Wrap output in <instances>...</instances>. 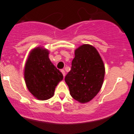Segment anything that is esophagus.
Segmentation results:
<instances>
[{
	"label": "esophagus",
	"instance_id": "34e87169",
	"mask_svg": "<svg viewBox=\"0 0 134 134\" xmlns=\"http://www.w3.org/2000/svg\"><path fill=\"white\" fill-rule=\"evenodd\" d=\"M61 72H62V74H63L64 77V76H65V75H66V73H65V71L64 70H61Z\"/></svg>",
	"mask_w": 134,
	"mask_h": 134
}]
</instances>
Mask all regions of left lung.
Segmentation results:
<instances>
[{"label": "left lung", "mask_w": 134, "mask_h": 134, "mask_svg": "<svg viewBox=\"0 0 134 134\" xmlns=\"http://www.w3.org/2000/svg\"><path fill=\"white\" fill-rule=\"evenodd\" d=\"M104 74V62L96 49L84 44L75 50V57L70 71L65 76V82L74 99L86 103L100 92Z\"/></svg>", "instance_id": "obj_1"}]
</instances>
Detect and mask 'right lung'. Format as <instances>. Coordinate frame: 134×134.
Returning a JSON list of instances; mask_svg holds the SVG:
<instances>
[{
  "label": "right lung",
  "mask_w": 134,
  "mask_h": 134,
  "mask_svg": "<svg viewBox=\"0 0 134 134\" xmlns=\"http://www.w3.org/2000/svg\"><path fill=\"white\" fill-rule=\"evenodd\" d=\"M49 52L38 47L33 49L24 68V79L30 92L40 100L52 98L59 82L63 79L62 72L50 62Z\"/></svg>",
  "instance_id": "right-lung-1"
}]
</instances>
